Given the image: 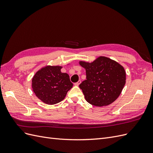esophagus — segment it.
I'll use <instances>...</instances> for the list:
<instances>
[{"mask_svg": "<svg viewBox=\"0 0 153 153\" xmlns=\"http://www.w3.org/2000/svg\"><path fill=\"white\" fill-rule=\"evenodd\" d=\"M80 83H81V81L80 80H78L77 82L75 83V84H74V85H76V86H78V85L80 84Z\"/></svg>", "mask_w": 153, "mask_h": 153, "instance_id": "34e87169", "label": "esophagus"}]
</instances>
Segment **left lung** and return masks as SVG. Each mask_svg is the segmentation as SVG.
<instances>
[{"label": "left lung", "instance_id": "8db88e82", "mask_svg": "<svg viewBox=\"0 0 153 153\" xmlns=\"http://www.w3.org/2000/svg\"><path fill=\"white\" fill-rule=\"evenodd\" d=\"M85 69L86 80L79 85L88 103L96 106L113 103L126 84V72L121 64L100 56L91 63L80 61Z\"/></svg>", "mask_w": 153, "mask_h": 153}]
</instances>
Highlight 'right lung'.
I'll return each instance as SVG.
<instances>
[{
    "label": "right lung",
    "mask_w": 153,
    "mask_h": 153,
    "mask_svg": "<svg viewBox=\"0 0 153 153\" xmlns=\"http://www.w3.org/2000/svg\"><path fill=\"white\" fill-rule=\"evenodd\" d=\"M62 68L47 66L37 71L32 78V91L46 104L54 105L61 102L73 87L68 74L61 71Z\"/></svg>",
    "instance_id": "obj_1"
}]
</instances>
